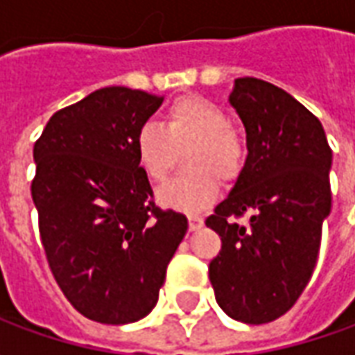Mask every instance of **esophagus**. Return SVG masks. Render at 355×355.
<instances>
[{
  "mask_svg": "<svg viewBox=\"0 0 355 355\" xmlns=\"http://www.w3.org/2000/svg\"><path fill=\"white\" fill-rule=\"evenodd\" d=\"M188 224H190V232H198L203 226V218L200 215H190L188 216Z\"/></svg>",
  "mask_w": 355,
  "mask_h": 355,
  "instance_id": "34e87169",
  "label": "esophagus"
}]
</instances>
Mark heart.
I'll use <instances>...</instances> for the list:
<instances>
[{
	"label": "heart",
	"instance_id": "1",
	"mask_svg": "<svg viewBox=\"0 0 355 355\" xmlns=\"http://www.w3.org/2000/svg\"><path fill=\"white\" fill-rule=\"evenodd\" d=\"M186 177L159 188L163 207L200 213L218 196V180H234L245 165L247 148L223 106L198 94H184L165 110V123L144 121L135 137V152L148 178L163 182L186 150Z\"/></svg>",
	"mask_w": 355,
	"mask_h": 355
}]
</instances>
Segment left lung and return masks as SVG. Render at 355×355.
I'll return each mask as SVG.
<instances>
[{
  "mask_svg": "<svg viewBox=\"0 0 355 355\" xmlns=\"http://www.w3.org/2000/svg\"><path fill=\"white\" fill-rule=\"evenodd\" d=\"M247 132V159L205 220L223 239L209 264L218 306L261 325L289 312L312 277L331 213L333 152L320 119L283 89L238 78L230 93ZM251 212L247 227L232 216Z\"/></svg>",
  "mask_w": 355,
  "mask_h": 355,
  "instance_id": "1",
  "label": "left lung"
}]
</instances>
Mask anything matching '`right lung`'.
Here are the masks:
<instances>
[{
    "mask_svg": "<svg viewBox=\"0 0 355 355\" xmlns=\"http://www.w3.org/2000/svg\"><path fill=\"white\" fill-rule=\"evenodd\" d=\"M163 98L104 87L58 110L34 144L32 200L51 272L72 306L108 325L142 320L188 230L155 207L135 152L139 127Z\"/></svg>",
    "mask_w": 355,
    "mask_h": 355,
    "instance_id": "right-lung-1",
    "label": "right lung"
}]
</instances>
